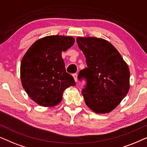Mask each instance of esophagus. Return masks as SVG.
<instances>
[{"mask_svg": "<svg viewBox=\"0 0 147 147\" xmlns=\"http://www.w3.org/2000/svg\"><path fill=\"white\" fill-rule=\"evenodd\" d=\"M72 76H73V77H74V79H75V81L76 83H77V73L73 74Z\"/></svg>", "mask_w": 147, "mask_h": 147, "instance_id": "esophagus-1", "label": "esophagus"}]
</instances>
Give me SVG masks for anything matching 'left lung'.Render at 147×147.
Masks as SVG:
<instances>
[{
  "instance_id": "left-lung-1",
  "label": "left lung",
  "mask_w": 147,
  "mask_h": 147,
  "mask_svg": "<svg viewBox=\"0 0 147 147\" xmlns=\"http://www.w3.org/2000/svg\"><path fill=\"white\" fill-rule=\"evenodd\" d=\"M79 48L86 58L87 68L83 89L86 105L97 113H109L118 106L130 89V70L122 56L108 41L94 37H78Z\"/></svg>"
}]
</instances>
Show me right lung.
<instances>
[{
	"label": "right lung",
	"mask_w": 147,
	"mask_h": 147,
	"mask_svg": "<svg viewBox=\"0 0 147 147\" xmlns=\"http://www.w3.org/2000/svg\"><path fill=\"white\" fill-rule=\"evenodd\" d=\"M74 43L71 36H46L35 42L23 56L20 67L22 86L41 106L58 105L64 90L76 85L72 76L66 72L61 54Z\"/></svg>",
	"instance_id": "add662e5"
}]
</instances>
